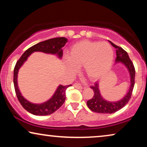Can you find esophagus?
I'll list each match as a JSON object with an SVG mask.
<instances>
[{"instance_id": "esophagus-1", "label": "esophagus", "mask_w": 147, "mask_h": 147, "mask_svg": "<svg viewBox=\"0 0 147 147\" xmlns=\"http://www.w3.org/2000/svg\"><path fill=\"white\" fill-rule=\"evenodd\" d=\"M74 88H77V89H81V88H82V86L79 83H75L74 84Z\"/></svg>"}]
</instances>
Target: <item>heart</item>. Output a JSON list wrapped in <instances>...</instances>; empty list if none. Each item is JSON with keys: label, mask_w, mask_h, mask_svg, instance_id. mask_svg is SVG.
<instances>
[{"label": "heart", "mask_w": 147, "mask_h": 147, "mask_svg": "<svg viewBox=\"0 0 147 147\" xmlns=\"http://www.w3.org/2000/svg\"><path fill=\"white\" fill-rule=\"evenodd\" d=\"M113 59V49L108 43L83 40L71 46L65 62L68 69L72 72L83 65L86 75L94 80L108 71Z\"/></svg>", "instance_id": "1"}]
</instances>
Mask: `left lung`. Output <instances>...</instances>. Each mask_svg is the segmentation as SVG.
<instances>
[{"instance_id": "left-lung-1", "label": "left lung", "mask_w": 147, "mask_h": 147, "mask_svg": "<svg viewBox=\"0 0 147 147\" xmlns=\"http://www.w3.org/2000/svg\"><path fill=\"white\" fill-rule=\"evenodd\" d=\"M109 42L111 45L116 49V62H121L127 67L130 76V86L126 95L122 100L118 102H109L106 101L102 97L100 94L99 88H98V82H96L94 86H90V88L94 91V96L92 99L87 102L88 107L92 111L97 113L102 114H112L116 112L126 106L131 98L132 90L134 86V78H135V69L127 52L124 50L122 47H118L115 44Z\"/></svg>"}]
</instances>
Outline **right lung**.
<instances>
[{
    "instance_id": "obj_1",
    "label": "right lung",
    "mask_w": 147,
    "mask_h": 147,
    "mask_svg": "<svg viewBox=\"0 0 147 147\" xmlns=\"http://www.w3.org/2000/svg\"><path fill=\"white\" fill-rule=\"evenodd\" d=\"M67 42L65 37H57L50 39L46 41L40 42L36 45L29 48L25 51L20 59L18 60L14 68L13 82L15 86L16 95L20 103L25 109L30 113L37 116H46L53 114L63 105L65 100V90L71 85H60L52 96L51 99L43 104H32L22 96L17 85V74L19 68L21 67L27 57L34 51H41L46 53L57 54L58 57L61 58L63 55L62 47H64Z\"/></svg>"
}]
</instances>
